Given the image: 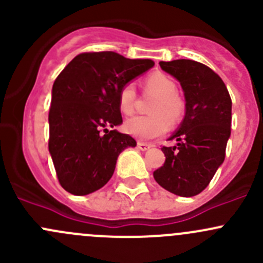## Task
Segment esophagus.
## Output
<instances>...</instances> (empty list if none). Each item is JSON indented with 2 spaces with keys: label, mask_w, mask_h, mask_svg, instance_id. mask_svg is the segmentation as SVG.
I'll return each mask as SVG.
<instances>
[{
  "label": "esophagus",
  "mask_w": 263,
  "mask_h": 263,
  "mask_svg": "<svg viewBox=\"0 0 263 263\" xmlns=\"http://www.w3.org/2000/svg\"><path fill=\"white\" fill-rule=\"evenodd\" d=\"M137 147H139L140 150H142V151H146V150H148V148L151 147V145L150 144H146V142L139 141V142H137Z\"/></svg>",
  "instance_id": "esophagus-1"
}]
</instances>
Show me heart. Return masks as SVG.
I'll return each mask as SVG.
<instances>
[{
	"instance_id": "1",
	"label": "heart",
	"mask_w": 263,
	"mask_h": 263,
	"mask_svg": "<svg viewBox=\"0 0 263 263\" xmlns=\"http://www.w3.org/2000/svg\"><path fill=\"white\" fill-rule=\"evenodd\" d=\"M146 94L156 95L150 107L151 115L137 116L127 119L124 131L136 139L153 140L161 136L171 124H177L184 118L187 112L185 99L177 91V84L171 76L163 72H154L142 82ZM137 94L134 84L123 85L118 92V109L129 116L136 108Z\"/></svg>"
}]
</instances>
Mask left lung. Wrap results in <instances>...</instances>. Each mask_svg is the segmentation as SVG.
Instances as JSON below:
<instances>
[{"label": "left lung", "mask_w": 263, "mask_h": 263, "mask_svg": "<svg viewBox=\"0 0 263 263\" xmlns=\"http://www.w3.org/2000/svg\"><path fill=\"white\" fill-rule=\"evenodd\" d=\"M165 72L181 82L187 112L173 147L163 146L166 159L154 172L163 188L182 197L202 192L225 159L232 127V99L216 72L192 60L159 62Z\"/></svg>", "instance_id": "left-lung-1"}]
</instances>
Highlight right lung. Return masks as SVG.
<instances>
[{"mask_svg": "<svg viewBox=\"0 0 263 263\" xmlns=\"http://www.w3.org/2000/svg\"><path fill=\"white\" fill-rule=\"evenodd\" d=\"M154 66L119 53L76 55L54 80L49 108L48 147L60 184L76 196L107 184L117 158L136 146L134 137L112 129L122 123L118 92Z\"/></svg>", "mask_w": 263, "mask_h": 263, "instance_id": "1", "label": "right lung"}]
</instances>
